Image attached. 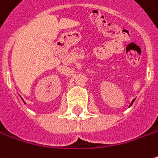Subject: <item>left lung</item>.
Returning <instances> with one entry per match:
<instances>
[{
    "label": "left lung",
    "mask_w": 158,
    "mask_h": 158,
    "mask_svg": "<svg viewBox=\"0 0 158 158\" xmlns=\"http://www.w3.org/2000/svg\"><path fill=\"white\" fill-rule=\"evenodd\" d=\"M134 100H135V99H134V100H133V101H132V102H131V104H130V105H129V107H131V106H132V104H133V103H134Z\"/></svg>",
    "instance_id": "8db88e82"
}]
</instances>
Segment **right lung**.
<instances>
[{"label": "right lung", "mask_w": 158, "mask_h": 158, "mask_svg": "<svg viewBox=\"0 0 158 158\" xmlns=\"http://www.w3.org/2000/svg\"><path fill=\"white\" fill-rule=\"evenodd\" d=\"M22 100H23V99H22ZM23 102H24V100H23ZM24 104H25V102H24Z\"/></svg>", "instance_id": "obj_1"}]
</instances>
